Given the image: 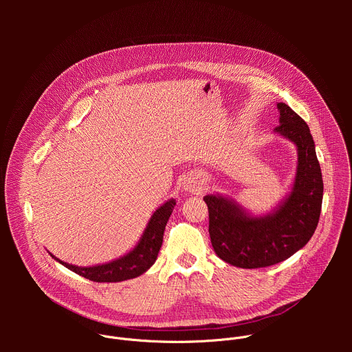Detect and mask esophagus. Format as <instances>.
<instances>
[{
  "instance_id": "obj_1",
  "label": "esophagus",
  "mask_w": 352,
  "mask_h": 352,
  "mask_svg": "<svg viewBox=\"0 0 352 352\" xmlns=\"http://www.w3.org/2000/svg\"><path fill=\"white\" fill-rule=\"evenodd\" d=\"M188 188H189V189L192 188V192H193V190H199V189H200V186H199L197 184H195V182H193V184H189V185H188Z\"/></svg>"
}]
</instances>
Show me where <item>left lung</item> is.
Here are the masks:
<instances>
[{
  "label": "left lung",
  "mask_w": 352,
  "mask_h": 352,
  "mask_svg": "<svg viewBox=\"0 0 352 352\" xmlns=\"http://www.w3.org/2000/svg\"><path fill=\"white\" fill-rule=\"evenodd\" d=\"M280 125L274 132L289 139L298 150L292 189L269 214L255 217L232 199L208 195L209 234L214 252L224 262L258 269L280 263L304 248L320 217L323 179L309 126L285 103H278Z\"/></svg>",
  "instance_id": "obj_1"
}]
</instances>
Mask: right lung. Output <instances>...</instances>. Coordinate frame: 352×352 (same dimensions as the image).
Here are the masks:
<instances>
[{
	"label": "right lung",
	"instance_id": "right-lung-1",
	"mask_svg": "<svg viewBox=\"0 0 352 352\" xmlns=\"http://www.w3.org/2000/svg\"><path fill=\"white\" fill-rule=\"evenodd\" d=\"M175 206V200L170 199L163 206H160L147 223V227L139 239L138 245L125 256L113 261L110 263L97 265L91 267H79L63 262L53 256L63 266L75 272L76 274L89 278L96 283H118L129 278H135L150 269L159 255V250L163 243V235L167 221Z\"/></svg>",
	"mask_w": 352,
	"mask_h": 352
}]
</instances>
